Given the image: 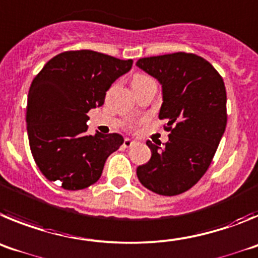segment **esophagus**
Wrapping results in <instances>:
<instances>
[{
	"instance_id": "34e87169",
	"label": "esophagus",
	"mask_w": 258,
	"mask_h": 258,
	"mask_svg": "<svg viewBox=\"0 0 258 258\" xmlns=\"http://www.w3.org/2000/svg\"><path fill=\"white\" fill-rule=\"evenodd\" d=\"M135 144V141H132V140H130V139H124V141H123V146L124 148H130V146H132Z\"/></svg>"
}]
</instances>
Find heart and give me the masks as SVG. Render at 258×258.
Here are the masks:
<instances>
[{
    "label": "heart",
    "instance_id": "obj_1",
    "mask_svg": "<svg viewBox=\"0 0 258 258\" xmlns=\"http://www.w3.org/2000/svg\"><path fill=\"white\" fill-rule=\"evenodd\" d=\"M146 80H152V78H149L148 76H145V74H135L132 82H143V81Z\"/></svg>",
    "mask_w": 258,
    "mask_h": 258
}]
</instances>
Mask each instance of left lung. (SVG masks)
<instances>
[{
  "label": "left lung",
  "mask_w": 258,
  "mask_h": 258,
  "mask_svg": "<svg viewBox=\"0 0 258 258\" xmlns=\"http://www.w3.org/2000/svg\"><path fill=\"white\" fill-rule=\"evenodd\" d=\"M136 66L162 85L159 119L169 131L164 145L146 141L148 163L136 169L146 189L178 196L201 180L226 128V90L219 72L196 54L175 52L139 59Z\"/></svg>",
  "instance_id": "obj_1"
}]
</instances>
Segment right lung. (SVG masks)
Masks as SVG:
<instances>
[{
  "instance_id": "add662e5",
  "label": "right lung",
  "mask_w": 258,
  "mask_h": 258,
  "mask_svg": "<svg viewBox=\"0 0 258 258\" xmlns=\"http://www.w3.org/2000/svg\"><path fill=\"white\" fill-rule=\"evenodd\" d=\"M132 62L91 50L66 51L34 77L27 131L34 162L47 180L60 181L66 190H81L100 178L106 158L123 138L87 134V113L103 105L106 91Z\"/></svg>"
}]
</instances>
